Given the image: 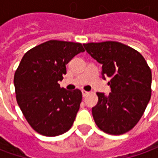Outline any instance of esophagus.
Returning a JSON list of instances; mask_svg holds the SVG:
<instances>
[{"instance_id": "esophagus-1", "label": "esophagus", "mask_w": 158, "mask_h": 158, "mask_svg": "<svg viewBox=\"0 0 158 158\" xmlns=\"http://www.w3.org/2000/svg\"><path fill=\"white\" fill-rule=\"evenodd\" d=\"M89 94V92H88V91H85V90H82V95L84 97H85L86 96H88Z\"/></svg>"}]
</instances>
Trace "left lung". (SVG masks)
<instances>
[{
  "instance_id": "8db88e82",
  "label": "left lung",
  "mask_w": 158,
  "mask_h": 158,
  "mask_svg": "<svg viewBox=\"0 0 158 158\" xmlns=\"http://www.w3.org/2000/svg\"><path fill=\"white\" fill-rule=\"evenodd\" d=\"M86 52L102 64V78H110L111 93H96L92 115L101 130L122 135L139 122L152 95V71L143 56L117 41L84 44Z\"/></svg>"
}]
</instances>
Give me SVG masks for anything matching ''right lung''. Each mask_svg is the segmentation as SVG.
<instances>
[{
  "mask_svg": "<svg viewBox=\"0 0 158 158\" xmlns=\"http://www.w3.org/2000/svg\"><path fill=\"white\" fill-rule=\"evenodd\" d=\"M83 52L80 43L49 40L26 52L16 70L17 102L29 125L42 135H60L74 122L82 93L61 88L58 81L67 73L66 64Z\"/></svg>",
  "mask_w": 158,
  "mask_h": 158,
  "instance_id": "1",
  "label": "right lung"
}]
</instances>
